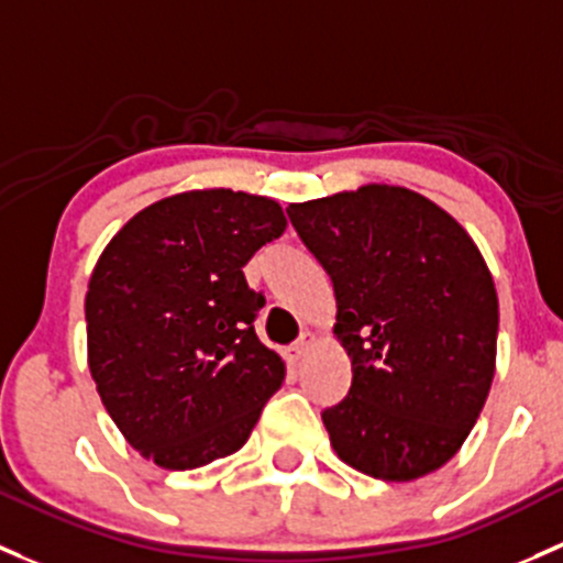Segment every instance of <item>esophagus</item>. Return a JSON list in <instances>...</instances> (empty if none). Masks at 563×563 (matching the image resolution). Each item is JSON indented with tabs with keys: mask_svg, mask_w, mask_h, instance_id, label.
I'll list each match as a JSON object with an SVG mask.
<instances>
[{
	"mask_svg": "<svg viewBox=\"0 0 563 563\" xmlns=\"http://www.w3.org/2000/svg\"><path fill=\"white\" fill-rule=\"evenodd\" d=\"M312 342H316V334L305 331V334H301L291 347H286V358L291 361V364H299V361L307 356V351H310V347H312Z\"/></svg>",
	"mask_w": 563,
	"mask_h": 563,
	"instance_id": "obj_1",
	"label": "esophagus"
}]
</instances>
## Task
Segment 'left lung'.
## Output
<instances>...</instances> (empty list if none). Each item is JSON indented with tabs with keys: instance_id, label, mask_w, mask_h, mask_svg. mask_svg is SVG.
Returning <instances> with one entry per match:
<instances>
[{
	"instance_id": "8db88e82",
	"label": "left lung",
	"mask_w": 563,
	"mask_h": 563,
	"mask_svg": "<svg viewBox=\"0 0 563 563\" xmlns=\"http://www.w3.org/2000/svg\"><path fill=\"white\" fill-rule=\"evenodd\" d=\"M307 251L329 272L334 334L353 383L321 412L331 448L377 481L440 470L488 399L499 299L481 251L455 218L401 186L288 207Z\"/></svg>"
}]
</instances>
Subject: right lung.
Returning <instances> with one entry per match:
<instances>
[{"label": "right lung", "mask_w": 563, "mask_h": 563, "mask_svg": "<svg viewBox=\"0 0 563 563\" xmlns=\"http://www.w3.org/2000/svg\"><path fill=\"white\" fill-rule=\"evenodd\" d=\"M283 232L275 199L186 191L140 210L93 266L88 369L129 445L164 470L240 451L286 380L253 329L264 294L242 272Z\"/></svg>", "instance_id": "right-lung-1"}]
</instances>
